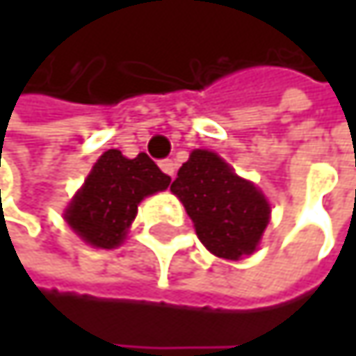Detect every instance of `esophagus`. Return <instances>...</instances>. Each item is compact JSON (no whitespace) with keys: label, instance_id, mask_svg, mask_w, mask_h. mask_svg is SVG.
Wrapping results in <instances>:
<instances>
[{"label":"esophagus","instance_id":"obj_1","mask_svg":"<svg viewBox=\"0 0 356 356\" xmlns=\"http://www.w3.org/2000/svg\"><path fill=\"white\" fill-rule=\"evenodd\" d=\"M159 167L163 169V173H167L171 179L175 177V169H177V167H175V163H173V161H169V159H167V161H161V163H159Z\"/></svg>","mask_w":356,"mask_h":356}]
</instances>
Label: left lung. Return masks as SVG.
<instances>
[{
    "mask_svg": "<svg viewBox=\"0 0 356 356\" xmlns=\"http://www.w3.org/2000/svg\"><path fill=\"white\" fill-rule=\"evenodd\" d=\"M171 191L193 220L204 248L222 259L251 255L270 222L266 195L212 150H193Z\"/></svg>",
    "mask_w": 356,
    "mask_h": 356,
    "instance_id": "obj_1",
    "label": "left lung"
}]
</instances>
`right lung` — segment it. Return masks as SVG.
Masks as SVG:
<instances>
[{
	"label": "right lung",
	"instance_id": "add662e5",
	"mask_svg": "<svg viewBox=\"0 0 356 356\" xmlns=\"http://www.w3.org/2000/svg\"><path fill=\"white\" fill-rule=\"evenodd\" d=\"M169 183L171 177L148 154L125 159L119 150H107L72 197L63 218L88 245L119 248L138 214V204L165 191Z\"/></svg>",
	"mask_w": 356,
	"mask_h": 356
}]
</instances>
